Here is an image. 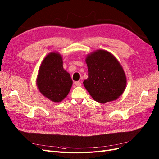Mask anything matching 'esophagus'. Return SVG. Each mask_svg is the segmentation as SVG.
I'll use <instances>...</instances> for the list:
<instances>
[{
  "label": "esophagus",
  "instance_id": "1",
  "mask_svg": "<svg viewBox=\"0 0 159 159\" xmlns=\"http://www.w3.org/2000/svg\"><path fill=\"white\" fill-rule=\"evenodd\" d=\"M75 84L77 86H81V82L80 81H77L75 82Z\"/></svg>",
  "mask_w": 159,
  "mask_h": 159
}]
</instances>
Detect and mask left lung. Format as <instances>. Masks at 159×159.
<instances>
[{
    "label": "left lung",
    "instance_id": "obj_1",
    "mask_svg": "<svg viewBox=\"0 0 159 159\" xmlns=\"http://www.w3.org/2000/svg\"><path fill=\"white\" fill-rule=\"evenodd\" d=\"M88 77L83 84L95 101L105 104L117 99L126 89L122 66L109 52L97 49L86 57Z\"/></svg>",
    "mask_w": 159,
    "mask_h": 159
}]
</instances>
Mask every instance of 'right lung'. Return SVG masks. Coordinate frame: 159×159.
<instances>
[{
	"label": "right lung",
	"instance_id": "1",
	"mask_svg": "<svg viewBox=\"0 0 159 159\" xmlns=\"http://www.w3.org/2000/svg\"><path fill=\"white\" fill-rule=\"evenodd\" d=\"M37 86L43 96L55 103L68 95L73 84L69 73L63 68L62 55L58 52L48 54L42 62L37 77Z\"/></svg>",
	"mask_w": 159,
	"mask_h": 159
}]
</instances>
